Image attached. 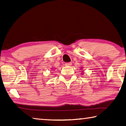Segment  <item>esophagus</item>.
<instances>
[{"instance_id": "34e87169", "label": "esophagus", "mask_w": 126, "mask_h": 126, "mask_svg": "<svg viewBox=\"0 0 126 126\" xmlns=\"http://www.w3.org/2000/svg\"><path fill=\"white\" fill-rule=\"evenodd\" d=\"M72 64L71 62H69V63H65V66H70V65Z\"/></svg>"}]
</instances>
